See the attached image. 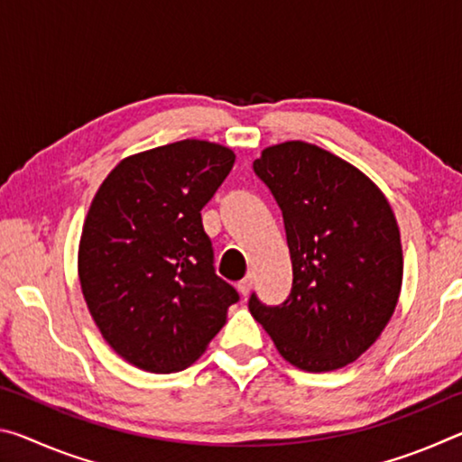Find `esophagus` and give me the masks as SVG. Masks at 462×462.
Wrapping results in <instances>:
<instances>
[{
    "label": "esophagus",
    "instance_id": "34e87169",
    "mask_svg": "<svg viewBox=\"0 0 462 462\" xmlns=\"http://www.w3.org/2000/svg\"><path fill=\"white\" fill-rule=\"evenodd\" d=\"M250 289H253V275L248 273V275L238 283V291L242 297H246L250 293Z\"/></svg>",
    "mask_w": 462,
    "mask_h": 462
}]
</instances>
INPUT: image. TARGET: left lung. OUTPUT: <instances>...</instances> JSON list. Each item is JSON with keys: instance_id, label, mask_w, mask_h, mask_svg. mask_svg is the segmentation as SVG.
<instances>
[{"instance_id": "left-lung-1", "label": "left lung", "mask_w": 462, "mask_h": 462, "mask_svg": "<svg viewBox=\"0 0 462 462\" xmlns=\"http://www.w3.org/2000/svg\"><path fill=\"white\" fill-rule=\"evenodd\" d=\"M283 212L293 287L248 310L287 363L308 373L355 363L385 330L403 279L397 220L383 191L340 156L289 140L253 162Z\"/></svg>"}]
</instances>
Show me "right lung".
<instances>
[{
	"instance_id": "add662e5",
	"label": "right lung",
	"mask_w": 462,
	"mask_h": 462,
	"mask_svg": "<svg viewBox=\"0 0 462 462\" xmlns=\"http://www.w3.org/2000/svg\"><path fill=\"white\" fill-rule=\"evenodd\" d=\"M228 146L179 140L126 156L93 198L79 281L93 322L124 361L177 373L206 353L238 293L216 275L201 208L234 167Z\"/></svg>"
}]
</instances>
